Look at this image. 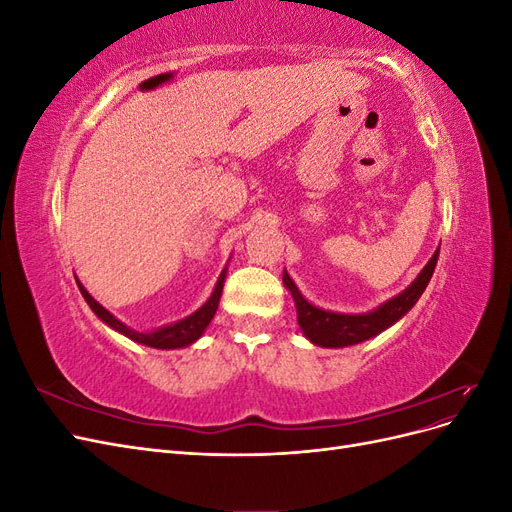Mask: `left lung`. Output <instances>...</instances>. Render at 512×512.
Returning <instances> with one entry per match:
<instances>
[{"label": "left lung", "mask_w": 512, "mask_h": 512, "mask_svg": "<svg viewBox=\"0 0 512 512\" xmlns=\"http://www.w3.org/2000/svg\"><path fill=\"white\" fill-rule=\"evenodd\" d=\"M438 254L440 250H436V254L431 256L425 269L418 273L416 280L404 292H399L397 297L382 303L380 307L374 309V312L354 314V316L324 312V309L305 301L299 288L290 280V275L284 271V284L292 294L294 305H297V320L303 335L309 339V342L322 348H344V346L361 344L365 339L382 333L384 329H389L391 324H395L399 318H404L414 307V303L421 299V294L425 292L431 280L433 269H436Z\"/></svg>", "instance_id": "1"}]
</instances>
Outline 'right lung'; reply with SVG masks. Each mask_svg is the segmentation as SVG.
Returning <instances> with one entry per match:
<instances>
[{
  "label": "right lung",
  "instance_id": "obj_1",
  "mask_svg": "<svg viewBox=\"0 0 512 512\" xmlns=\"http://www.w3.org/2000/svg\"><path fill=\"white\" fill-rule=\"evenodd\" d=\"M224 280H226V269L220 273L218 277V284H215L213 292L209 301L196 309V312L188 318H183L175 324H168V327H162V329H156V331H149V333H138L130 327H126L121 320H117L108 309H104L91 294L85 290V286L81 282L79 284V290L83 294V299L87 301V305L91 307V312H94L102 322H106L108 327L119 331L121 335L130 337L132 342H138L143 346H151V348H160V350H173V348H185L194 344L196 339L205 333V329L209 327V322L213 320L215 312H218V303H220V297H222V288H224Z\"/></svg>",
  "mask_w": 512,
  "mask_h": 512
}]
</instances>
